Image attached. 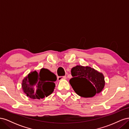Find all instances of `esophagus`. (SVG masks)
Segmentation results:
<instances>
[{
	"label": "esophagus",
	"mask_w": 129,
	"mask_h": 129,
	"mask_svg": "<svg viewBox=\"0 0 129 129\" xmlns=\"http://www.w3.org/2000/svg\"><path fill=\"white\" fill-rule=\"evenodd\" d=\"M66 79V76H58L57 77V80L58 81H61L62 80Z\"/></svg>",
	"instance_id": "34e87169"
}]
</instances>
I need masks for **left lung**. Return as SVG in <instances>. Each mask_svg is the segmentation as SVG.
<instances>
[{
  "mask_svg": "<svg viewBox=\"0 0 129 129\" xmlns=\"http://www.w3.org/2000/svg\"><path fill=\"white\" fill-rule=\"evenodd\" d=\"M69 80L74 90L83 97H92L102 90L105 84L103 74L89 67L77 66L71 70Z\"/></svg>",
  "mask_w": 129,
  "mask_h": 129,
  "instance_id": "left-lung-1",
  "label": "left lung"
}]
</instances>
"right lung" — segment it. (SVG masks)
Wrapping results in <instances>:
<instances>
[{"mask_svg":"<svg viewBox=\"0 0 129 129\" xmlns=\"http://www.w3.org/2000/svg\"><path fill=\"white\" fill-rule=\"evenodd\" d=\"M57 79L55 74L49 70L42 68L39 73L31 72L22 81V88L27 96L32 99L47 97L53 92Z\"/></svg>","mask_w":129,"mask_h":129,"instance_id":"obj_1","label":"right lung"}]
</instances>
